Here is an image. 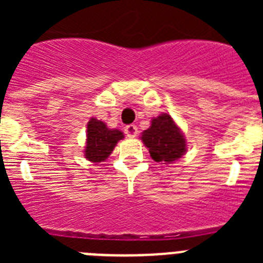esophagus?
<instances>
[{
  "instance_id": "1",
  "label": "esophagus",
  "mask_w": 263,
  "mask_h": 263,
  "mask_svg": "<svg viewBox=\"0 0 263 263\" xmlns=\"http://www.w3.org/2000/svg\"><path fill=\"white\" fill-rule=\"evenodd\" d=\"M125 134L129 138H133V137H136L138 134V127L136 125H127V126H125Z\"/></svg>"
}]
</instances>
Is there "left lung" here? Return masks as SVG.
<instances>
[{"label": "left lung", "instance_id": "8db88e82", "mask_svg": "<svg viewBox=\"0 0 263 263\" xmlns=\"http://www.w3.org/2000/svg\"><path fill=\"white\" fill-rule=\"evenodd\" d=\"M141 139L155 162L171 163L185 153V139L171 116L163 113L152 120V126L145 130Z\"/></svg>", "mask_w": 263, "mask_h": 263}]
</instances>
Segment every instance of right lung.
Masks as SVG:
<instances>
[{
    "label": "right lung",
    "mask_w": 263,
    "mask_h": 263,
    "mask_svg": "<svg viewBox=\"0 0 263 263\" xmlns=\"http://www.w3.org/2000/svg\"><path fill=\"white\" fill-rule=\"evenodd\" d=\"M87 146L84 157L93 163L104 162L111 154L120 139L124 138L118 129H109L105 122L90 118L87 127Z\"/></svg>",
    "instance_id": "obj_1"
}]
</instances>
